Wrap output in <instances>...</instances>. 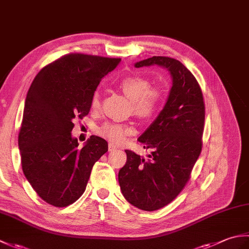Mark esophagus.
<instances>
[{"mask_svg": "<svg viewBox=\"0 0 249 249\" xmlns=\"http://www.w3.org/2000/svg\"><path fill=\"white\" fill-rule=\"evenodd\" d=\"M108 149H109V151H114V150L116 149V146H115V145H113L112 143H109V145H108Z\"/></svg>", "mask_w": 249, "mask_h": 249, "instance_id": "esophagus-1", "label": "esophagus"}]
</instances>
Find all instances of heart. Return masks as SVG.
<instances>
[{"instance_id": "1", "label": "heart", "mask_w": 249, "mask_h": 249, "mask_svg": "<svg viewBox=\"0 0 249 249\" xmlns=\"http://www.w3.org/2000/svg\"><path fill=\"white\" fill-rule=\"evenodd\" d=\"M118 87L126 96L131 100V111L141 119H149L154 115L163 102V93L160 89L153 88L152 83L144 77L127 76L120 80ZM91 108L98 110L100 108V93L96 89L92 95ZM136 133L131 124L106 122L96 128V134L102 138L112 142L113 144H121L127 137Z\"/></svg>"}]
</instances>
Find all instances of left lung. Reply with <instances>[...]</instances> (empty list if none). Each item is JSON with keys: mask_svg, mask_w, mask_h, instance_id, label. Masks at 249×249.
<instances>
[{"mask_svg": "<svg viewBox=\"0 0 249 249\" xmlns=\"http://www.w3.org/2000/svg\"><path fill=\"white\" fill-rule=\"evenodd\" d=\"M160 65L172 77L165 107L139 137L149 160L125 150L127 160L119 172L122 194L130 204L143 211L168 205L182 192L202 150L205 107L197 79L181 62L168 56H153L136 67Z\"/></svg>", "mask_w": 249, "mask_h": 249, "instance_id": "8db88e82", "label": "left lung"}]
</instances>
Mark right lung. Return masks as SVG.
<instances>
[{"mask_svg":"<svg viewBox=\"0 0 249 249\" xmlns=\"http://www.w3.org/2000/svg\"><path fill=\"white\" fill-rule=\"evenodd\" d=\"M121 59L68 53L45 66L26 95L18 144L24 176L45 202L65 208L81 197L94 163L108 143L91 136L83 147L71 138L73 120L91 109L102 78Z\"/></svg>","mask_w":249,"mask_h":249,"instance_id":"right-lung-1","label":"right lung"}]
</instances>
